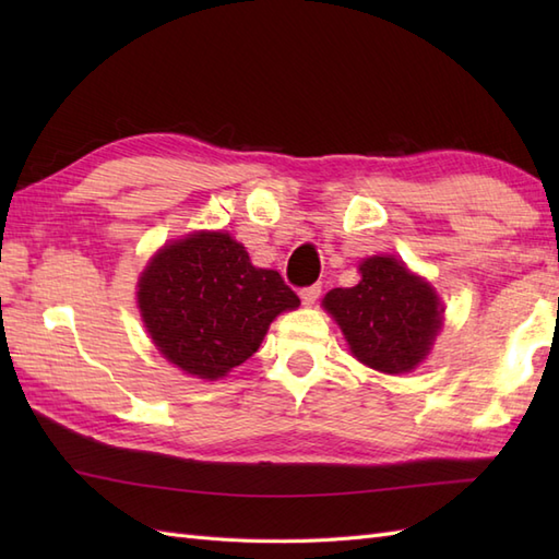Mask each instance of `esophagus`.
<instances>
[{
	"label": "esophagus",
	"instance_id": "esophagus-1",
	"mask_svg": "<svg viewBox=\"0 0 559 559\" xmlns=\"http://www.w3.org/2000/svg\"><path fill=\"white\" fill-rule=\"evenodd\" d=\"M319 295H322V286L314 283V286H307L300 290V300H302V305H314Z\"/></svg>",
	"mask_w": 559,
	"mask_h": 559
}]
</instances>
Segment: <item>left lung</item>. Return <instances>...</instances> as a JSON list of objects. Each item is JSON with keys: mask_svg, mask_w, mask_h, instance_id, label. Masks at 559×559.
Segmentation results:
<instances>
[{"mask_svg": "<svg viewBox=\"0 0 559 559\" xmlns=\"http://www.w3.org/2000/svg\"><path fill=\"white\" fill-rule=\"evenodd\" d=\"M360 273L358 286L326 293L324 307L360 362L386 374L411 372L430 353L442 305L425 281L391 257L365 259Z\"/></svg>", "mask_w": 559, "mask_h": 559, "instance_id": "obj_1", "label": "left lung"}]
</instances>
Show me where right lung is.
<instances>
[{"label":"right lung","instance_id":"obj_1","mask_svg":"<svg viewBox=\"0 0 559 559\" xmlns=\"http://www.w3.org/2000/svg\"><path fill=\"white\" fill-rule=\"evenodd\" d=\"M136 295L158 350L201 379H218L252 358L273 319L300 305L278 271L252 266L225 233L165 245L141 273Z\"/></svg>","mask_w":559,"mask_h":559}]
</instances>
